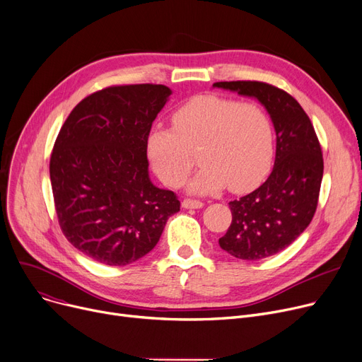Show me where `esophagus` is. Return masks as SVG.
Listing matches in <instances>:
<instances>
[{
    "label": "esophagus",
    "instance_id": "34e87169",
    "mask_svg": "<svg viewBox=\"0 0 362 362\" xmlns=\"http://www.w3.org/2000/svg\"><path fill=\"white\" fill-rule=\"evenodd\" d=\"M182 206L183 208H202L204 202L199 199H191V198H186L182 201Z\"/></svg>",
    "mask_w": 362,
    "mask_h": 362
}]
</instances>
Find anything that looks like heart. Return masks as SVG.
Instances as JSON below:
<instances>
[{
  "label": "heart",
  "mask_w": 362,
  "mask_h": 362,
  "mask_svg": "<svg viewBox=\"0 0 362 362\" xmlns=\"http://www.w3.org/2000/svg\"><path fill=\"white\" fill-rule=\"evenodd\" d=\"M194 152L202 167L189 182V191L211 194L224 186L248 191L272 165L273 122L255 103L199 95L171 114V129L154 127L146 138L152 168L170 187H179L191 173Z\"/></svg>",
  "instance_id": "obj_1"
}]
</instances>
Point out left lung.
<instances>
[{"mask_svg": "<svg viewBox=\"0 0 362 362\" xmlns=\"http://www.w3.org/2000/svg\"><path fill=\"white\" fill-rule=\"evenodd\" d=\"M217 88L255 97L276 130V163L254 192L230 201L232 223L218 239L239 259H262L283 251L311 223L322 179L321 146L307 112L286 90L257 81L217 82Z\"/></svg>", "mask_w": 362, "mask_h": 362, "instance_id": "8db88e82", "label": "left lung"}]
</instances>
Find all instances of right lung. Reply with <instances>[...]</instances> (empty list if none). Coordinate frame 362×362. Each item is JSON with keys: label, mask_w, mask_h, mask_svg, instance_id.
Segmentation results:
<instances>
[{"label": "right lung", "mask_w": 362, "mask_h": 362, "mask_svg": "<svg viewBox=\"0 0 362 362\" xmlns=\"http://www.w3.org/2000/svg\"><path fill=\"white\" fill-rule=\"evenodd\" d=\"M171 90L114 85L76 105L55 139L49 179L67 240L93 261L127 265L158 243L176 194L148 176L146 138Z\"/></svg>", "instance_id": "add662e5"}]
</instances>
